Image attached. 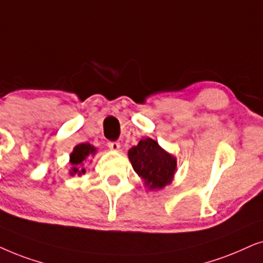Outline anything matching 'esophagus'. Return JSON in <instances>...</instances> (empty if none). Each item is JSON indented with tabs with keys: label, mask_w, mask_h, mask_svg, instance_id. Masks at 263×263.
Masks as SVG:
<instances>
[{
	"label": "esophagus",
	"mask_w": 263,
	"mask_h": 263,
	"mask_svg": "<svg viewBox=\"0 0 263 263\" xmlns=\"http://www.w3.org/2000/svg\"><path fill=\"white\" fill-rule=\"evenodd\" d=\"M107 145L110 150H119V149H120V143H119V142H108Z\"/></svg>",
	"instance_id": "34e87169"
}]
</instances>
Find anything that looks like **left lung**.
Returning <instances> with one entry per match:
<instances>
[{
    "mask_svg": "<svg viewBox=\"0 0 263 263\" xmlns=\"http://www.w3.org/2000/svg\"><path fill=\"white\" fill-rule=\"evenodd\" d=\"M135 172L150 189H162L172 181L177 161L152 138L139 141L128 150Z\"/></svg>",
    "mask_w": 263,
    "mask_h": 263,
    "instance_id": "1",
    "label": "left lung"
}]
</instances>
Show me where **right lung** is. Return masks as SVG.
I'll list each match as a JSON object with an SVG mask.
<instances>
[{
  "label": "right lung",
  "instance_id": "add662e5",
  "mask_svg": "<svg viewBox=\"0 0 263 263\" xmlns=\"http://www.w3.org/2000/svg\"><path fill=\"white\" fill-rule=\"evenodd\" d=\"M96 152V149L93 148L92 145L89 144V143H82V144H78L73 149V153L71 154V163H72V172L71 174L79 173L82 174L85 172V170L82 168L83 162L85 161L87 156L93 155Z\"/></svg>",
  "mask_w": 263,
  "mask_h": 263
}]
</instances>
